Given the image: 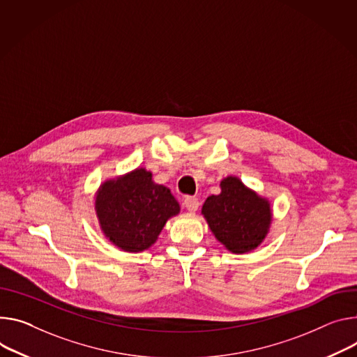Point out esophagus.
Segmentation results:
<instances>
[{
  "instance_id": "obj_1",
  "label": "esophagus",
  "mask_w": 357,
  "mask_h": 357,
  "mask_svg": "<svg viewBox=\"0 0 357 357\" xmlns=\"http://www.w3.org/2000/svg\"><path fill=\"white\" fill-rule=\"evenodd\" d=\"M183 206L189 211V212H195L199 208V199L195 197H186L183 201Z\"/></svg>"
}]
</instances>
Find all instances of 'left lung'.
I'll return each instance as SVG.
<instances>
[{"label":"left lung","instance_id":"8db88e82","mask_svg":"<svg viewBox=\"0 0 357 357\" xmlns=\"http://www.w3.org/2000/svg\"><path fill=\"white\" fill-rule=\"evenodd\" d=\"M220 188L219 195L205 201L202 213L215 238L226 249L234 253L249 252L268 234L271 206L235 176L223 179Z\"/></svg>","mask_w":357,"mask_h":357}]
</instances>
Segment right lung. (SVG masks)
<instances>
[{
	"label": "right lung",
	"instance_id": "right-lung-1",
	"mask_svg": "<svg viewBox=\"0 0 357 357\" xmlns=\"http://www.w3.org/2000/svg\"><path fill=\"white\" fill-rule=\"evenodd\" d=\"M95 208L104 234L126 252L148 249L167 220L179 212L171 190L153 183L145 169L107 181L96 195Z\"/></svg>",
	"mask_w": 357,
	"mask_h": 357
}]
</instances>
